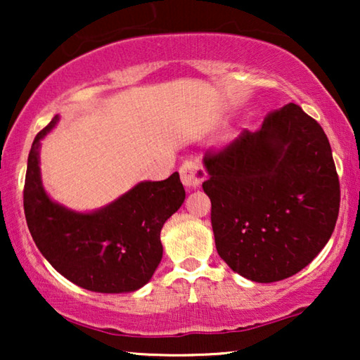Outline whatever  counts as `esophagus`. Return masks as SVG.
Instances as JSON below:
<instances>
[{
	"mask_svg": "<svg viewBox=\"0 0 360 360\" xmlns=\"http://www.w3.org/2000/svg\"><path fill=\"white\" fill-rule=\"evenodd\" d=\"M180 179L181 184H184L186 188L193 190L198 188V186L203 184V180L206 179V172L203 169V165L198 164V162L186 160L180 167Z\"/></svg>",
	"mask_w": 360,
	"mask_h": 360,
	"instance_id": "1",
	"label": "esophagus"
}]
</instances>
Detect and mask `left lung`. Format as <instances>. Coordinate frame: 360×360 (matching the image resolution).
<instances>
[{
    "instance_id": "1",
    "label": "left lung",
    "mask_w": 360,
    "mask_h": 360,
    "mask_svg": "<svg viewBox=\"0 0 360 360\" xmlns=\"http://www.w3.org/2000/svg\"><path fill=\"white\" fill-rule=\"evenodd\" d=\"M203 181L219 257L259 283L307 267L331 238L341 188L323 127L295 103L206 152Z\"/></svg>"
}]
</instances>
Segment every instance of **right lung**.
I'll return each instance as SVG.
<instances>
[{
	"label": "right lung",
	"instance_id": "1",
	"mask_svg": "<svg viewBox=\"0 0 360 360\" xmlns=\"http://www.w3.org/2000/svg\"><path fill=\"white\" fill-rule=\"evenodd\" d=\"M32 142L24 184L27 228L49 264L78 287L100 293L136 292L162 260V226L185 200L179 172L162 181H141L93 213H77L49 198L39 169L41 139Z\"/></svg>",
	"mask_w": 360,
	"mask_h": 360
}]
</instances>
